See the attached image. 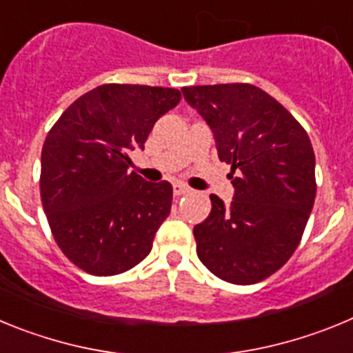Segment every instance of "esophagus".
<instances>
[{
    "label": "esophagus",
    "mask_w": 353,
    "mask_h": 353,
    "mask_svg": "<svg viewBox=\"0 0 353 353\" xmlns=\"http://www.w3.org/2000/svg\"><path fill=\"white\" fill-rule=\"evenodd\" d=\"M173 192H174V196H183V194H187V192H189V187L182 185V183H174Z\"/></svg>",
    "instance_id": "1"
}]
</instances>
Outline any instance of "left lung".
I'll return each instance as SVG.
<instances>
[{
	"label": "left lung",
	"mask_w": 353,
	"mask_h": 353,
	"mask_svg": "<svg viewBox=\"0 0 353 353\" xmlns=\"http://www.w3.org/2000/svg\"><path fill=\"white\" fill-rule=\"evenodd\" d=\"M182 92L210 125L235 187L230 207L210 196V215L194 226L198 258L223 281H263L295 252L313 210L310 136L288 109L254 84L185 86Z\"/></svg>",
	"instance_id": "8db88e82"
}]
</instances>
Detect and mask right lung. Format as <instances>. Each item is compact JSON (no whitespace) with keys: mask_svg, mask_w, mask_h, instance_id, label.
<instances>
[{"mask_svg":"<svg viewBox=\"0 0 353 353\" xmlns=\"http://www.w3.org/2000/svg\"><path fill=\"white\" fill-rule=\"evenodd\" d=\"M174 88L109 83L72 102L42 146L40 198L65 256L92 276L145 260L171 212L173 187L129 171L154 123L179 104Z\"/></svg>","mask_w":353,"mask_h":353,"instance_id":"1","label":"right lung"}]
</instances>
